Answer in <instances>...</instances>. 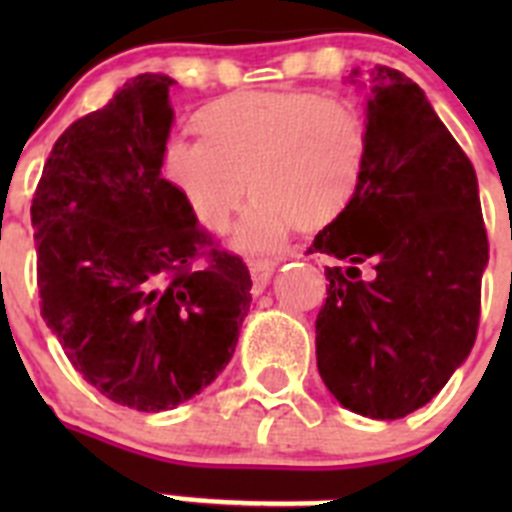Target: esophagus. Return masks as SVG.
<instances>
[{"instance_id": "obj_1", "label": "esophagus", "mask_w": 512, "mask_h": 512, "mask_svg": "<svg viewBox=\"0 0 512 512\" xmlns=\"http://www.w3.org/2000/svg\"><path fill=\"white\" fill-rule=\"evenodd\" d=\"M248 269H251L253 279L251 292L253 295H261L266 289V284H269L271 274H274V264H271V261H253V264H248Z\"/></svg>"}]
</instances>
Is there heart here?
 I'll use <instances>...</instances> for the list:
<instances>
[{
	"mask_svg": "<svg viewBox=\"0 0 512 512\" xmlns=\"http://www.w3.org/2000/svg\"><path fill=\"white\" fill-rule=\"evenodd\" d=\"M194 125L202 140L166 146V182L210 233L225 228L246 182L253 202L230 230L241 253H277L295 228L333 225L364 179L369 128L346 99L302 89L235 92L205 104Z\"/></svg>",
	"mask_w": 512,
	"mask_h": 512,
	"instance_id": "obj_1",
	"label": "heart"
}]
</instances>
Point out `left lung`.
Here are the masks:
<instances>
[{"mask_svg":"<svg viewBox=\"0 0 512 512\" xmlns=\"http://www.w3.org/2000/svg\"><path fill=\"white\" fill-rule=\"evenodd\" d=\"M366 87L369 158L356 197L307 253L325 266L318 372L343 408L397 420L428 405L467 361L490 259L472 161L423 89L377 66ZM369 265L364 280L358 269Z\"/></svg>","mask_w":512,"mask_h":512,"instance_id":"1","label":"left lung"}]
</instances>
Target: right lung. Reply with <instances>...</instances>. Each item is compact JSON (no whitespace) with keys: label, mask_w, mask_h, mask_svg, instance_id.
Listing matches in <instances>:
<instances>
[{"label":"right lung","mask_w":512,"mask_h":512,"mask_svg":"<svg viewBox=\"0 0 512 512\" xmlns=\"http://www.w3.org/2000/svg\"><path fill=\"white\" fill-rule=\"evenodd\" d=\"M166 74L125 81L53 146L33 197L40 312L104 397L161 413L228 366L251 274L212 248L164 179L174 110Z\"/></svg>","instance_id":"right-lung-1"}]
</instances>
